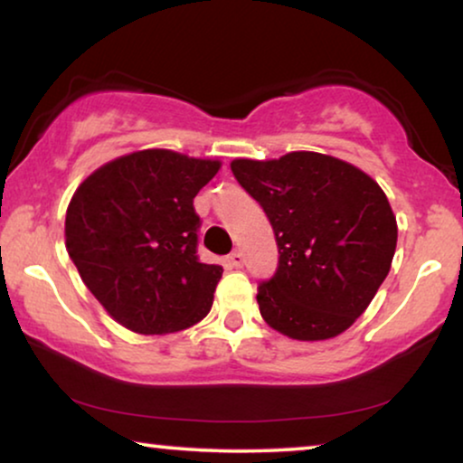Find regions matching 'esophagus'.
<instances>
[{"label": "esophagus", "mask_w": 463, "mask_h": 463, "mask_svg": "<svg viewBox=\"0 0 463 463\" xmlns=\"http://www.w3.org/2000/svg\"><path fill=\"white\" fill-rule=\"evenodd\" d=\"M242 263H244V259H242V252H240V250H233L232 255H227V265H230V268L240 269V268H242Z\"/></svg>", "instance_id": "1"}]
</instances>
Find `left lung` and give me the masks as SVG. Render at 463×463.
<instances>
[{"mask_svg": "<svg viewBox=\"0 0 463 463\" xmlns=\"http://www.w3.org/2000/svg\"><path fill=\"white\" fill-rule=\"evenodd\" d=\"M232 173L276 233L278 269L257 287L263 320L290 339L337 337L369 307L394 257L398 227L382 187L314 151L233 160Z\"/></svg>", "mask_w": 463, "mask_h": 463, "instance_id": "8db88e82", "label": "left lung"}]
</instances>
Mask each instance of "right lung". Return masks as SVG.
Returning a JSON list of instances; mask_svg holds the SVG:
<instances>
[{"label": "right lung", "instance_id": "1", "mask_svg": "<svg viewBox=\"0 0 463 463\" xmlns=\"http://www.w3.org/2000/svg\"><path fill=\"white\" fill-rule=\"evenodd\" d=\"M219 168L217 160L145 149L94 170L73 194L69 257L122 326L164 335L211 312L223 268L200 261L194 198Z\"/></svg>", "mask_w": 463, "mask_h": 463}]
</instances>
